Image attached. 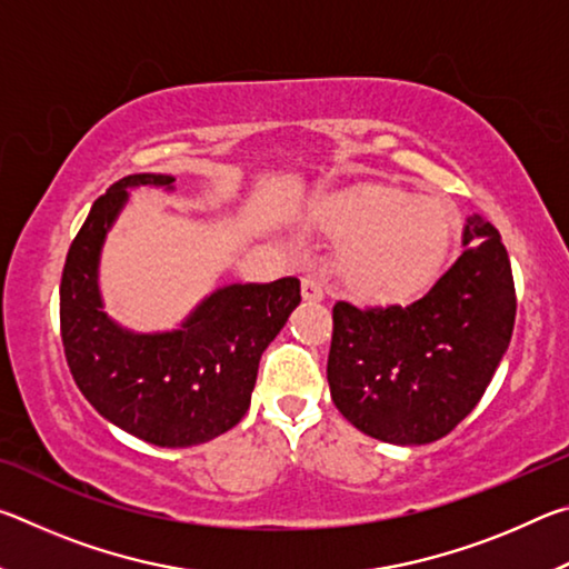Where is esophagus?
Segmentation results:
<instances>
[{
	"label": "esophagus",
	"instance_id": "1",
	"mask_svg": "<svg viewBox=\"0 0 569 569\" xmlns=\"http://www.w3.org/2000/svg\"><path fill=\"white\" fill-rule=\"evenodd\" d=\"M301 296H303V301H308V303L323 301V286H321L319 278L306 276L301 281Z\"/></svg>",
	"mask_w": 569,
	"mask_h": 569
}]
</instances>
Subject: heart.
<instances>
[{
    "label": "heart",
    "instance_id": "heart-1",
    "mask_svg": "<svg viewBox=\"0 0 569 569\" xmlns=\"http://www.w3.org/2000/svg\"><path fill=\"white\" fill-rule=\"evenodd\" d=\"M319 228L339 240L343 286L369 303H399L427 288L445 263L451 220L429 196L363 186L326 206Z\"/></svg>",
    "mask_w": 569,
    "mask_h": 569
}]
</instances>
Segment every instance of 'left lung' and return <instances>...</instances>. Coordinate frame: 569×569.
Masks as SVG:
<instances>
[{
  "instance_id": "obj_1",
  "label": "left lung",
  "mask_w": 569,
  "mask_h": 569,
  "mask_svg": "<svg viewBox=\"0 0 569 569\" xmlns=\"http://www.w3.org/2000/svg\"><path fill=\"white\" fill-rule=\"evenodd\" d=\"M465 253L409 306H333L331 399L356 429L401 447L447 437L477 407L512 339V266L497 228L467 218Z\"/></svg>"
}]
</instances>
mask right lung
<instances>
[{
  "label": "right lung",
  "instance_id": "1",
  "mask_svg": "<svg viewBox=\"0 0 569 569\" xmlns=\"http://www.w3.org/2000/svg\"><path fill=\"white\" fill-rule=\"evenodd\" d=\"M172 176L138 172L94 200L60 283L62 346L74 383L100 417L156 447H196L246 417L258 361L301 303L298 278L230 283L172 331L112 321L100 293V253L132 188L172 190Z\"/></svg>",
  "mask_w": 569,
  "mask_h": 569
}]
</instances>
